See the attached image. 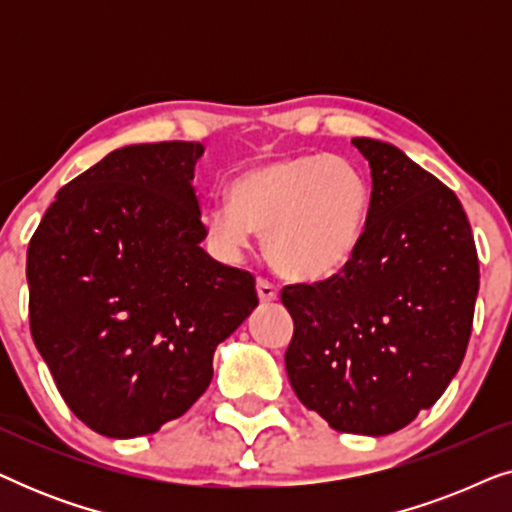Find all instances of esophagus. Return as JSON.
Listing matches in <instances>:
<instances>
[{
  "instance_id": "34e87169",
  "label": "esophagus",
  "mask_w": 512,
  "mask_h": 512,
  "mask_svg": "<svg viewBox=\"0 0 512 512\" xmlns=\"http://www.w3.org/2000/svg\"><path fill=\"white\" fill-rule=\"evenodd\" d=\"M256 291H258V298H261V303H272V300H277L279 291L275 284H270L268 279H256Z\"/></svg>"
}]
</instances>
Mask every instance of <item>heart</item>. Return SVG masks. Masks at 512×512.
Segmentation results:
<instances>
[{
  "mask_svg": "<svg viewBox=\"0 0 512 512\" xmlns=\"http://www.w3.org/2000/svg\"><path fill=\"white\" fill-rule=\"evenodd\" d=\"M368 209V181L352 160L298 153L237 174L230 202L205 209V230L230 258L251 247L254 233H265V256L279 275L324 282L359 251Z\"/></svg>",
  "mask_w": 512,
  "mask_h": 512,
  "instance_id": "b5f03b06",
  "label": "heart"
}]
</instances>
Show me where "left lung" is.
<instances>
[{
	"instance_id": "left-lung-1",
	"label": "left lung",
	"mask_w": 512,
	"mask_h": 512,
	"mask_svg": "<svg viewBox=\"0 0 512 512\" xmlns=\"http://www.w3.org/2000/svg\"><path fill=\"white\" fill-rule=\"evenodd\" d=\"M370 165L359 251L338 275L293 284L284 354L300 403L328 426L387 436L431 408L457 375L480 286L466 212L394 144L354 137Z\"/></svg>"
}]
</instances>
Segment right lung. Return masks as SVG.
<instances>
[{
  "mask_svg": "<svg viewBox=\"0 0 512 512\" xmlns=\"http://www.w3.org/2000/svg\"><path fill=\"white\" fill-rule=\"evenodd\" d=\"M200 142L130 144L62 186L30 249V328L62 398L109 438L156 433L205 394L258 305L200 242Z\"/></svg>",
  "mask_w": 512,
  "mask_h": 512,
  "instance_id": "obj_1",
  "label": "right lung"
}]
</instances>
